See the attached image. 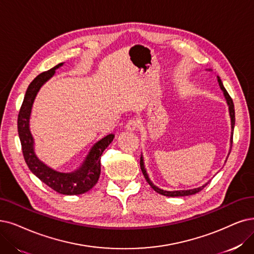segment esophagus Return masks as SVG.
Listing matches in <instances>:
<instances>
[{"instance_id": "esophagus-1", "label": "esophagus", "mask_w": 254, "mask_h": 254, "mask_svg": "<svg viewBox=\"0 0 254 254\" xmlns=\"http://www.w3.org/2000/svg\"><path fill=\"white\" fill-rule=\"evenodd\" d=\"M138 127H139V122L135 119L129 120L126 124V129L129 131H135V130H137Z\"/></svg>"}]
</instances>
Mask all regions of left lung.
I'll return each mask as SVG.
<instances>
[{"instance_id":"1","label":"left lung","mask_w":254,"mask_h":254,"mask_svg":"<svg viewBox=\"0 0 254 254\" xmlns=\"http://www.w3.org/2000/svg\"><path fill=\"white\" fill-rule=\"evenodd\" d=\"M217 78H218V82H219L220 88L222 89L223 94H224V97H225V99H226V101H227V104H228V107H229V115H230V120H231V136H230V148H231V146H232V136H233V132H232V131H233V128H235V122H236V117H235V105H233L232 99H231V97L229 96V94L227 93V90L225 89L224 85H223L220 77L217 76ZM229 153H230V152H229ZM229 153H228V155H229ZM227 158H228V156H227ZM139 164H140L141 172H143V174H144V176H145L147 182L150 185V187H151L152 189H153L156 192H158V194L167 196V197H182V196L194 195V194H196V192H199L201 190H203V189L207 186V184H208V182H207V184L203 185L202 187H199V188H196V189H191V190H161V189H159L158 187H156V186L153 184V182H152V181L150 180V178H149V176H148V174H147V171H146V169H145L143 155L140 156Z\"/></svg>"}]
</instances>
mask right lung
Instances as JSON below:
<instances>
[{
	"mask_svg": "<svg viewBox=\"0 0 254 254\" xmlns=\"http://www.w3.org/2000/svg\"><path fill=\"white\" fill-rule=\"evenodd\" d=\"M64 64H59L47 72L39 74L29 84L17 118V131L22 144L23 155L30 171L42 180L45 185L63 195H80L96 186L101 173V155L114 140L115 135L108 134L96 143L90 149L84 162L78 170L70 173H63L51 169L40 161L34 152V139L30 132L29 120L35 97L55 70Z\"/></svg>",
	"mask_w": 254,
	"mask_h": 254,
	"instance_id": "1",
	"label": "right lung"
}]
</instances>
